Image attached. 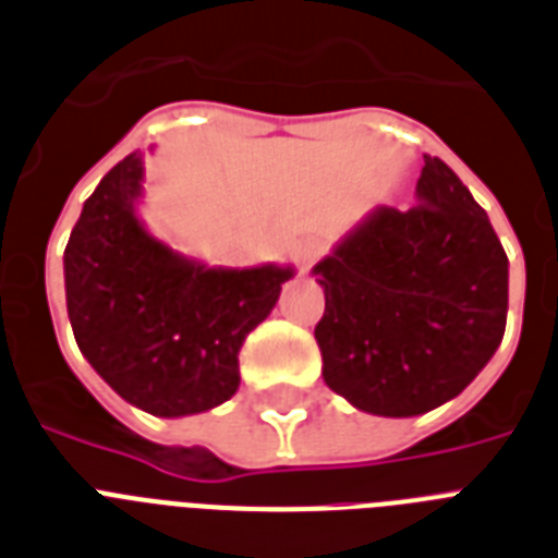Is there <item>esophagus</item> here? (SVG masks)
Segmentation results:
<instances>
[{
    "instance_id": "obj_1",
    "label": "esophagus",
    "mask_w": 558,
    "mask_h": 558,
    "mask_svg": "<svg viewBox=\"0 0 558 558\" xmlns=\"http://www.w3.org/2000/svg\"><path fill=\"white\" fill-rule=\"evenodd\" d=\"M320 255H324V243H320V240L306 238L298 243V264H301V269H312V264H315Z\"/></svg>"
}]
</instances>
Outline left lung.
<instances>
[{"mask_svg": "<svg viewBox=\"0 0 558 558\" xmlns=\"http://www.w3.org/2000/svg\"><path fill=\"white\" fill-rule=\"evenodd\" d=\"M415 197L373 208L312 269L326 387L384 418L452 401L507 324V255L487 211L438 157H424Z\"/></svg>", "mask_w": 558, "mask_h": 558, "instance_id": "1", "label": "left lung"}]
</instances>
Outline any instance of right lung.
I'll return each instance as SVG.
<instances>
[{"instance_id": "obj_1", "label": "right lung", "mask_w": 558, "mask_h": 558, "mask_svg": "<svg viewBox=\"0 0 558 558\" xmlns=\"http://www.w3.org/2000/svg\"><path fill=\"white\" fill-rule=\"evenodd\" d=\"M143 177V154H129L85 201L62 257L68 318L117 396L180 418L238 392L240 347L294 269H223L174 252L140 220Z\"/></svg>"}]
</instances>
